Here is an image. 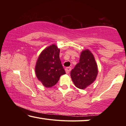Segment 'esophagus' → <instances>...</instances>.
Segmentation results:
<instances>
[{
    "label": "esophagus",
    "mask_w": 126,
    "mask_h": 126,
    "mask_svg": "<svg viewBox=\"0 0 126 126\" xmlns=\"http://www.w3.org/2000/svg\"><path fill=\"white\" fill-rule=\"evenodd\" d=\"M65 71L66 73L68 74L69 73V72L71 71V67H67L65 69Z\"/></svg>",
    "instance_id": "34e87169"
}]
</instances>
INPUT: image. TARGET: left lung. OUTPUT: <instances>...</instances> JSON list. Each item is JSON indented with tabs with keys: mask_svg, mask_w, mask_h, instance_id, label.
<instances>
[{
	"mask_svg": "<svg viewBox=\"0 0 126 126\" xmlns=\"http://www.w3.org/2000/svg\"><path fill=\"white\" fill-rule=\"evenodd\" d=\"M97 74V64L93 54L88 49L83 50L79 62L71 72L74 85L78 88L84 89L94 82Z\"/></svg>",
	"mask_w": 126,
	"mask_h": 126,
	"instance_id": "8db88e82",
	"label": "left lung"
}]
</instances>
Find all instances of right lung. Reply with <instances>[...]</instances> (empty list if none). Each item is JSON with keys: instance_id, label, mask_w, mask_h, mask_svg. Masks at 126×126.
I'll use <instances>...</instances> for the list:
<instances>
[{"instance_id": "add662e5", "label": "right lung", "mask_w": 126, "mask_h": 126, "mask_svg": "<svg viewBox=\"0 0 126 126\" xmlns=\"http://www.w3.org/2000/svg\"><path fill=\"white\" fill-rule=\"evenodd\" d=\"M60 49L55 44L48 47L40 53L36 63V76L44 87L56 84L65 72L59 58Z\"/></svg>"}]
</instances>
